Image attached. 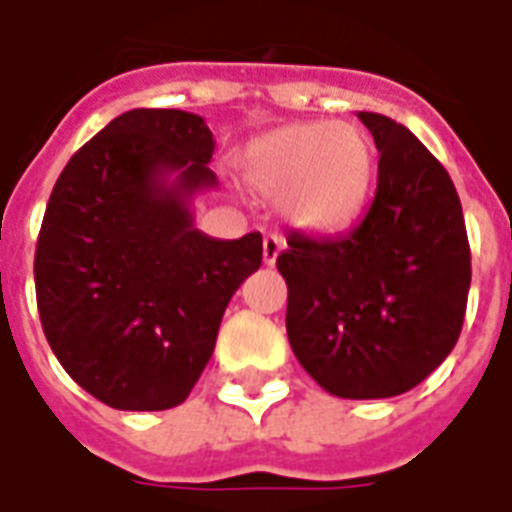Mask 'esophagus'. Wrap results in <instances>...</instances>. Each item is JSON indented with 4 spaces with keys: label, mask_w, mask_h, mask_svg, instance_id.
Wrapping results in <instances>:
<instances>
[{
    "label": "esophagus",
    "mask_w": 512,
    "mask_h": 512,
    "mask_svg": "<svg viewBox=\"0 0 512 512\" xmlns=\"http://www.w3.org/2000/svg\"><path fill=\"white\" fill-rule=\"evenodd\" d=\"M282 246L285 244H282L279 235H266V238H263V263H266V266H274V263H277Z\"/></svg>",
    "instance_id": "obj_1"
}]
</instances>
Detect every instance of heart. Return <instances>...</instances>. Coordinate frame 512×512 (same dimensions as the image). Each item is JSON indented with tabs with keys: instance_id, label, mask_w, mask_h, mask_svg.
Listing matches in <instances>:
<instances>
[{
	"instance_id": "heart-1",
	"label": "heart",
	"mask_w": 512,
	"mask_h": 512,
	"mask_svg": "<svg viewBox=\"0 0 512 512\" xmlns=\"http://www.w3.org/2000/svg\"><path fill=\"white\" fill-rule=\"evenodd\" d=\"M241 169L257 194L282 197L296 227L340 233L370 200L376 145L356 123H293L255 139L244 150Z\"/></svg>"
}]
</instances>
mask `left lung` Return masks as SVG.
Here are the masks:
<instances>
[{
    "label": "left lung",
    "instance_id": "8db88e82",
    "mask_svg": "<svg viewBox=\"0 0 512 512\" xmlns=\"http://www.w3.org/2000/svg\"><path fill=\"white\" fill-rule=\"evenodd\" d=\"M359 120L381 153L370 211L340 238L290 233L277 268L301 367L332 395L376 400L414 389L450 356L472 255L447 169L392 117Z\"/></svg>",
    "mask_w": 512,
    "mask_h": 512
}]
</instances>
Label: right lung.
Here are the masks:
<instances>
[{
  "mask_svg": "<svg viewBox=\"0 0 512 512\" xmlns=\"http://www.w3.org/2000/svg\"><path fill=\"white\" fill-rule=\"evenodd\" d=\"M213 147L200 115L131 109L54 183L35 249L40 323L65 373L106 406L183 403L260 268V233L219 241L194 227V194L216 186Z\"/></svg>",
  "mask_w": 512,
  "mask_h": 512,
  "instance_id": "obj_1",
  "label": "right lung"
}]
</instances>
